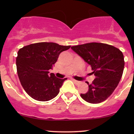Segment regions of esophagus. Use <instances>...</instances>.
I'll use <instances>...</instances> for the list:
<instances>
[{
	"mask_svg": "<svg viewBox=\"0 0 134 134\" xmlns=\"http://www.w3.org/2000/svg\"><path fill=\"white\" fill-rule=\"evenodd\" d=\"M72 80L73 81V82H75V83H76V84H78V83H80V82H79V81H78V80H75V79H72Z\"/></svg>",
	"mask_w": 134,
	"mask_h": 134,
	"instance_id": "obj_1",
	"label": "esophagus"
}]
</instances>
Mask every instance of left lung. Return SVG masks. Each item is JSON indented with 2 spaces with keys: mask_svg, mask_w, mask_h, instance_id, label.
<instances>
[{
  "mask_svg": "<svg viewBox=\"0 0 134 134\" xmlns=\"http://www.w3.org/2000/svg\"><path fill=\"white\" fill-rule=\"evenodd\" d=\"M71 49L90 65L95 78L87 93L80 94L86 102L98 104L106 100L118 86L123 73L122 52L112 45L89 43L71 47Z\"/></svg>",
  "mask_w": 134,
  "mask_h": 134,
  "instance_id": "8db88e82",
  "label": "left lung"
}]
</instances>
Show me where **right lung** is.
I'll list each match as a JSON object with an SVG mask.
<instances>
[{
	"label": "right lung",
	"mask_w": 134,
	"mask_h": 134,
	"mask_svg": "<svg viewBox=\"0 0 134 134\" xmlns=\"http://www.w3.org/2000/svg\"><path fill=\"white\" fill-rule=\"evenodd\" d=\"M71 46L55 43H34L20 48L16 65L19 78L27 94L39 101H48L58 95L67 78L60 79L49 74L59 54Z\"/></svg>",
	"instance_id": "1"
}]
</instances>
